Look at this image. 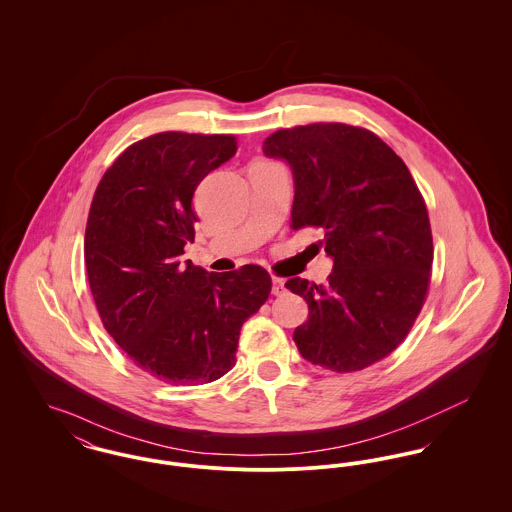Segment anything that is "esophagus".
I'll use <instances>...</instances> for the list:
<instances>
[{
  "label": "esophagus",
  "mask_w": 512,
  "mask_h": 512,
  "mask_svg": "<svg viewBox=\"0 0 512 512\" xmlns=\"http://www.w3.org/2000/svg\"><path fill=\"white\" fill-rule=\"evenodd\" d=\"M272 293H274L276 297H280V295H284V293H286L284 280H280V278H272Z\"/></svg>",
  "instance_id": "obj_1"
}]
</instances>
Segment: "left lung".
I'll list each match as a JSON object with an SVG mask.
<instances>
[{"label": "left lung", "instance_id": "1", "mask_svg": "<svg viewBox=\"0 0 512 512\" xmlns=\"http://www.w3.org/2000/svg\"><path fill=\"white\" fill-rule=\"evenodd\" d=\"M263 153L293 174L292 228H322L326 284L290 278L309 305L293 341L336 372L366 368L405 340L430 284L434 244L413 176L370 130L317 122L270 134Z\"/></svg>", "mask_w": 512, "mask_h": 512}]
</instances>
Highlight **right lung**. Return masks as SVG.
<instances>
[{"label":"right lung","instance_id":"right-lung-1","mask_svg":"<svg viewBox=\"0 0 512 512\" xmlns=\"http://www.w3.org/2000/svg\"><path fill=\"white\" fill-rule=\"evenodd\" d=\"M224 134L161 132L126 147L92 199L84 261L99 317L134 365L169 384H209L236 365L247 318L270 293L265 268L182 263L197 184L236 153Z\"/></svg>","mask_w":512,"mask_h":512}]
</instances>
